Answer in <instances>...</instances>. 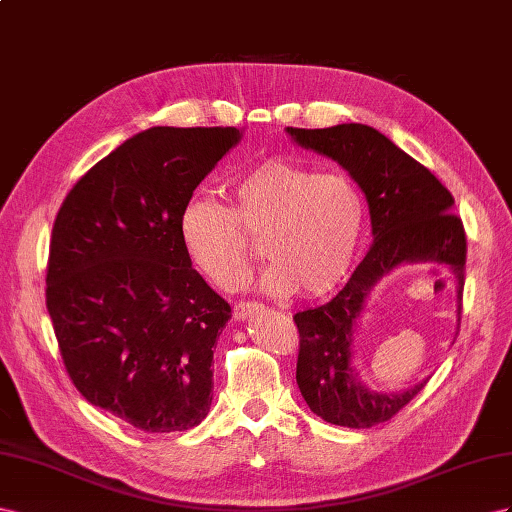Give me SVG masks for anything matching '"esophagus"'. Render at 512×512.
Instances as JSON below:
<instances>
[{
    "instance_id": "34e87169",
    "label": "esophagus",
    "mask_w": 512,
    "mask_h": 512,
    "mask_svg": "<svg viewBox=\"0 0 512 512\" xmlns=\"http://www.w3.org/2000/svg\"><path fill=\"white\" fill-rule=\"evenodd\" d=\"M259 309H261V306L257 302H238L236 306H233V317L244 321V319L251 317L253 313H257Z\"/></svg>"
}]
</instances>
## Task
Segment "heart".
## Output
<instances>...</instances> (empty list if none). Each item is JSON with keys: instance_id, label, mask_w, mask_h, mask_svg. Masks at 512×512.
Here are the masks:
<instances>
[{"instance_id": "obj_1", "label": "heart", "mask_w": 512, "mask_h": 512, "mask_svg": "<svg viewBox=\"0 0 512 512\" xmlns=\"http://www.w3.org/2000/svg\"><path fill=\"white\" fill-rule=\"evenodd\" d=\"M233 206L193 195L180 212V240L193 266L221 289H238L251 268V246L239 227L261 231L270 261L259 287L274 298L298 289L319 298L352 270L364 229V201L341 171L315 173L270 158L231 184Z\"/></svg>"}]
</instances>
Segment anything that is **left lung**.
Segmentation results:
<instances>
[{
    "label": "left lung",
    "mask_w": 512,
    "mask_h": 512,
    "mask_svg": "<svg viewBox=\"0 0 512 512\" xmlns=\"http://www.w3.org/2000/svg\"><path fill=\"white\" fill-rule=\"evenodd\" d=\"M304 150L343 167L367 197L373 242L337 298L294 315L300 332L296 382L311 412L330 425L369 429L386 422L425 388L427 379L382 392L354 367V339L373 289L412 264H444L455 279L457 330L465 276V231L452 214L455 199L435 175L379 130L364 124L291 128Z\"/></svg>",
    "instance_id": "1"
}]
</instances>
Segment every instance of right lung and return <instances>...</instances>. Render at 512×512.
I'll return each instance as SVG.
<instances>
[{"label":"right lung","instance_id":"add662e5","mask_svg":"<svg viewBox=\"0 0 512 512\" xmlns=\"http://www.w3.org/2000/svg\"><path fill=\"white\" fill-rule=\"evenodd\" d=\"M240 128L154 126L72 186L57 212L47 309L92 405L148 433L197 427L231 306L193 270L180 212Z\"/></svg>","mask_w":512,"mask_h":512}]
</instances>
